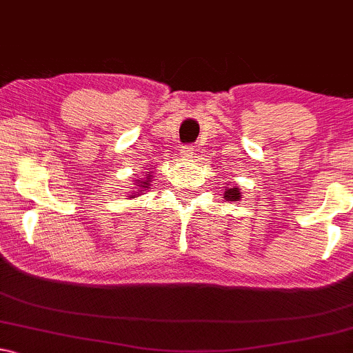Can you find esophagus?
<instances>
[{"label":"esophagus","mask_w":353,"mask_h":353,"mask_svg":"<svg viewBox=\"0 0 353 353\" xmlns=\"http://www.w3.org/2000/svg\"><path fill=\"white\" fill-rule=\"evenodd\" d=\"M193 154H194V152H193V147H191V145H188V147H181L180 157H181V159H183V160H190L191 157H193Z\"/></svg>","instance_id":"1"}]
</instances>
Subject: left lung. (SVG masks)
Here are the masks:
<instances>
[{
    "mask_svg": "<svg viewBox=\"0 0 353 353\" xmlns=\"http://www.w3.org/2000/svg\"><path fill=\"white\" fill-rule=\"evenodd\" d=\"M223 198L225 201H239V199L242 198L241 186H232V188H230V186H225Z\"/></svg>",
    "mask_w": 353,
    "mask_h": 353,
    "instance_id": "obj_1",
    "label": "left lung"
}]
</instances>
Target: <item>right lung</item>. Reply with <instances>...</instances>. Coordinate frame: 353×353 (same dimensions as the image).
<instances>
[{"mask_svg":"<svg viewBox=\"0 0 353 353\" xmlns=\"http://www.w3.org/2000/svg\"><path fill=\"white\" fill-rule=\"evenodd\" d=\"M150 181H152L150 172H147L145 176H143V178H137V180H134V186H136V190H134V188L130 190V194L128 196V199L141 196L143 191L150 188Z\"/></svg>","mask_w":353,"mask_h":353,"instance_id":"1","label":"right lung"}]
</instances>
